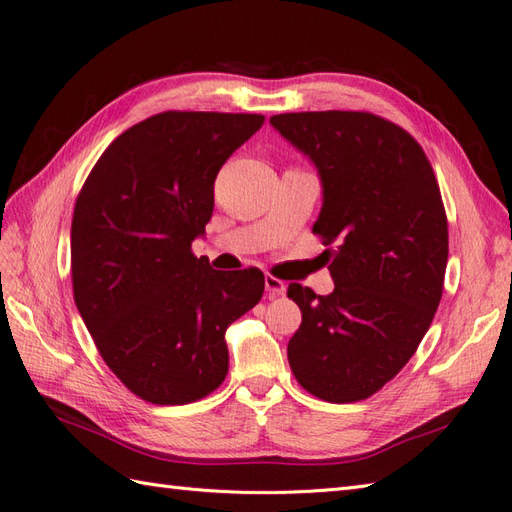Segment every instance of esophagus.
I'll list each match as a JSON object with an SVG mask.
<instances>
[{
	"mask_svg": "<svg viewBox=\"0 0 512 512\" xmlns=\"http://www.w3.org/2000/svg\"><path fill=\"white\" fill-rule=\"evenodd\" d=\"M265 288H267V295L273 297H282L286 293V284L278 278H273V275H267L265 278Z\"/></svg>",
	"mask_w": 512,
	"mask_h": 512,
	"instance_id": "esophagus-1",
	"label": "esophagus"
}]
</instances>
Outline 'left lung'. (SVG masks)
<instances>
[{"instance_id":"left-lung-1","label":"left lung","mask_w":512,"mask_h":512,"mask_svg":"<svg viewBox=\"0 0 512 512\" xmlns=\"http://www.w3.org/2000/svg\"><path fill=\"white\" fill-rule=\"evenodd\" d=\"M323 183L312 228L327 245L334 293L301 284L288 364L312 396L357 403L416 353L444 290L448 219L431 161L398 124L370 112L271 116Z\"/></svg>"}]
</instances>
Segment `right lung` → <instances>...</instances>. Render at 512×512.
<instances>
[{
	"label": "right lung",
	"instance_id": "right-lung-1",
	"mask_svg": "<svg viewBox=\"0 0 512 512\" xmlns=\"http://www.w3.org/2000/svg\"><path fill=\"white\" fill-rule=\"evenodd\" d=\"M260 114L163 112L105 148L71 224L77 310L109 370L153 405H187L228 375L226 329L265 290L258 269L215 271L191 252L228 157Z\"/></svg>",
	"mask_w": 512,
	"mask_h": 512
}]
</instances>
